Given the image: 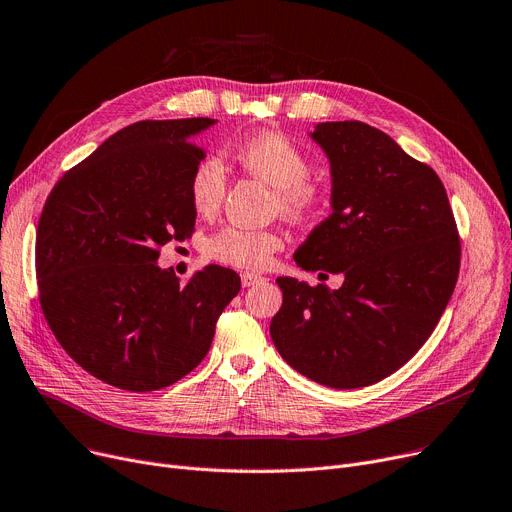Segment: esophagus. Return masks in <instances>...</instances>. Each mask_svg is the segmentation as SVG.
<instances>
[{"label": "esophagus", "mask_w": 512, "mask_h": 512, "mask_svg": "<svg viewBox=\"0 0 512 512\" xmlns=\"http://www.w3.org/2000/svg\"><path fill=\"white\" fill-rule=\"evenodd\" d=\"M263 280H265V278H261V276H257V274H249V272L240 274V282H242V286H245V288L257 286V284H261Z\"/></svg>", "instance_id": "34e87169"}]
</instances>
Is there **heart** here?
Instances as JSON below:
<instances>
[{
	"label": "heart",
	"instance_id": "obj_1",
	"mask_svg": "<svg viewBox=\"0 0 512 512\" xmlns=\"http://www.w3.org/2000/svg\"><path fill=\"white\" fill-rule=\"evenodd\" d=\"M234 157L242 170L274 188L276 207L292 220H303L321 201V188L309 178L311 161L301 147L282 132L263 130L238 143ZM228 188V176L218 155H207L195 166L188 180V195L201 215L220 209ZM282 247V238L272 230L226 226L209 240V255L242 270H263Z\"/></svg>",
	"mask_w": 512,
	"mask_h": 512
}]
</instances>
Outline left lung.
I'll return each instance as SVG.
<instances>
[{
	"label": "left lung",
	"mask_w": 512,
	"mask_h": 512,
	"mask_svg": "<svg viewBox=\"0 0 512 512\" xmlns=\"http://www.w3.org/2000/svg\"><path fill=\"white\" fill-rule=\"evenodd\" d=\"M311 139L330 159L332 213L294 261L344 282L332 290L278 278L284 299L270 334L305 378L363 388L405 365L438 326L459 278L461 240L438 174L386 132L321 122Z\"/></svg>",
	"instance_id": "1"
}]
</instances>
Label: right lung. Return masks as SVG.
Returning a JSON list of instances; mask_svg holds the SVG:
<instances>
[{
    "label": "right lung",
    "mask_w": 512,
    "mask_h": 512,
    "mask_svg": "<svg viewBox=\"0 0 512 512\" xmlns=\"http://www.w3.org/2000/svg\"><path fill=\"white\" fill-rule=\"evenodd\" d=\"M211 118L143 120L112 134L68 170L37 226L39 301L64 351L97 380L151 392L207 355L215 321L240 278L207 265L186 284L157 265L159 249L191 238L188 180Z\"/></svg>",
    "instance_id": "right-lung-1"
}]
</instances>
